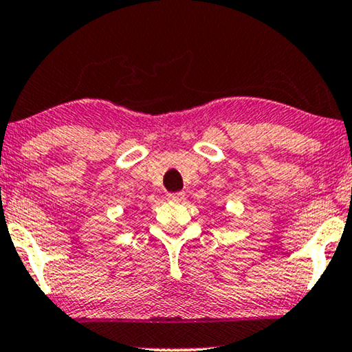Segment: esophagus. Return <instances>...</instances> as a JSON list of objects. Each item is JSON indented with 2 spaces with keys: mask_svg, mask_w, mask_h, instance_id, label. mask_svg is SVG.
<instances>
[{
  "mask_svg": "<svg viewBox=\"0 0 352 352\" xmlns=\"http://www.w3.org/2000/svg\"><path fill=\"white\" fill-rule=\"evenodd\" d=\"M167 199L173 201V203H180V201L185 199V193H182V191H179V193H168Z\"/></svg>",
  "mask_w": 352,
  "mask_h": 352,
  "instance_id": "34e87169",
  "label": "esophagus"
}]
</instances>
